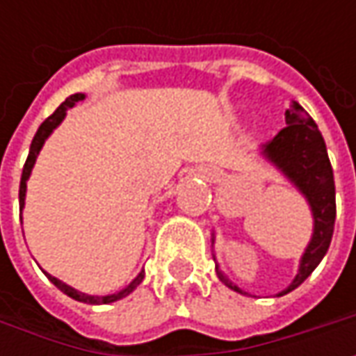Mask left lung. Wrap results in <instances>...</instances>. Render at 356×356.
<instances>
[{
  "mask_svg": "<svg viewBox=\"0 0 356 356\" xmlns=\"http://www.w3.org/2000/svg\"><path fill=\"white\" fill-rule=\"evenodd\" d=\"M285 124H287L285 129H281L271 140H267L264 152L307 196L313 218H315V232H313V239L309 248L303 253L297 277L280 295L293 291L295 287H299L313 273V269L321 264V259L331 245L337 216L333 168H331L325 140L315 120L295 103L291 108L285 111ZM216 273L227 287L239 291L236 285H232L224 277V273L218 269V266H216Z\"/></svg>",
  "mask_w": 356,
  "mask_h": 356,
  "instance_id": "left-lung-1",
  "label": "left lung"
}]
</instances>
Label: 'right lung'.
<instances>
[{"mask_svg":"<svg viewBox=\"0 0 356 356\" xmlns=\"http://www.w3.org/2000/svg\"><path fill=\"white\" fill-rule=\"evenodd\" d=\"M85 99V95H81V92H76V95H71L65 103L51 115L47 117L43 122H41V127L37 129L33 136V143H31V148H29V156L25 160V164H23V172H21V182H19V210L23 208V202H25V188H27V178H29V174H31V168H33L35 164V158L39 154V150H41V146L45 143V138H47L49 134L53 132V129L61 122L63 118H65V113H67V108H71L76 101H83ZM49 281L57 287V289H61L63 293L69 295V297H73L75 301H81V303H89V305H106V303H113V301H118V299H122V297H127L129 293H132V289H136V285H140V281L144 280V271L143 273H138V277L130 283L129 287H124L122 291H118L115 295H104V297H95V295H85V293H79L75 291L73 287H69V285H65L63 281H59L57 277H53V275H49Z\"/></svg>","mask_w":356,"mask_h":356,"instance_id":"add662e5","label":"right lung"}]
</instances>
